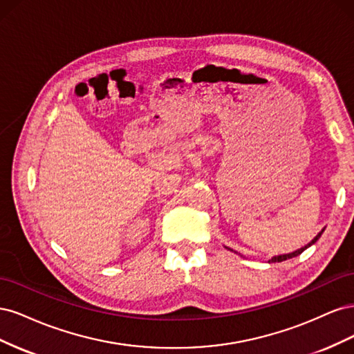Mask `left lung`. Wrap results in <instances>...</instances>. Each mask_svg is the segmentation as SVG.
Returning a JSON list of instances; mask_svg holds the SVG:
<instances>
[{"label": "left lung", "instance_id": "1", "mask_svg": "<svg viewBox=\"0 0 354 354\" xmlns=\"http://www.w3.org/2000/svg\"><path fill=\"white\" fill-rule=\"evenodd\" d=\"M324 232V230H322ZM322 232H320L319 234H317V236L312 241V242H310V243H307L306 246H303V248H299V250H297V251H294V252H289V254H283V255H276V257H273V259L269 261V263H281V261H285V260H288V259H292V257H297L298 254H301L306 248H308V246L310 245H312V243H315L319 238H320V234H322Z\"/></svg>", "mask_w": 354, "mask_h": 354}]
</instances>
